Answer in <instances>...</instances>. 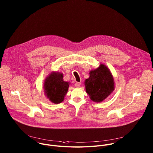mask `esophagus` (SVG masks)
<instances>
[{
	"label": "esophagus",
	"mask_w": 153,
	"mask_h": 153,
	"mask_svg": "<svg viewBox=\"0 0 153 153\" xmlns=\"http://www.w3.org/2000/svg\"><path fill=\"white\" fill-rule=\"evenodd\" d=\"M74 85H75V86H76V88H79V87L80 86V85H81V83H80V82H76V83L74 84Z\"/></svg>",
	"instance_id": "1"
}]
</instances>
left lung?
<instances>
[{"label":"left lung","mask_w":153,"mask_h":153,"mask_svg":"<svg viewBox=\"0 0 153 153\" xmlns=\"http://www.w3.org/2000/svg\"><path fill=\"white\" fill-rule=\"evenodd\" d=\"M89 74V77L85 82L86 92L93 102H101L114 91L113 76L109 69L103 64L91 70Z\"/></svg>","instance_id":"left-lung-1"}]
</instances>
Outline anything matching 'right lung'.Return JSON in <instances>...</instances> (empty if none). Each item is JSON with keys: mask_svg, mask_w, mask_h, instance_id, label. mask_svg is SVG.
I'll use <instances>...</instances> for the list:
<instances>
[{"mask_svg": "<svg viewBox=\"0 0 153 153\" xmlns=\"http://www.w3.org/2000/svg\"><path fill=\"white\" fill-rule=\"evenodd\" d=\"M69 82L63 80V74L60 72H51L44 81V91L47 97L53 103H61L68 91Z\"/></svg>", "mask_w": 153, "mask_h": 153, "instance_id": "add662e5", "label": "right lung"}]
</instances>
